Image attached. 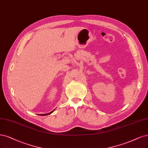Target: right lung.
<instances>
[{
  "instance_id": "1",
  "label": "right lung",
  "mask_w": 148,
  "mask_h": 148,
  "mask_svg": "<svg viewBox=\"0 0 148 148\" xmlns=\"http://www.w3.org/2000/svg\"><path fill=\"white\" fill-rule=\"evenodd\" d=\"M53 111H54V110H53ZM53 111H51V112H50V113H48V114H40V115H42V116H47V115L50 114L51 113H52L53 112Z\"/></svg>"
}]
</instances>
